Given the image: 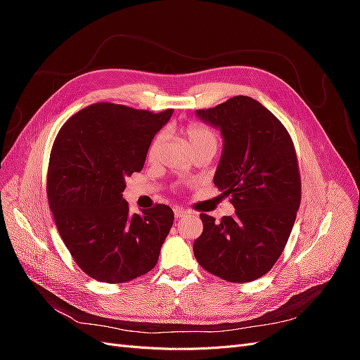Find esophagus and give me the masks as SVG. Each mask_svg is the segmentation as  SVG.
<instances>
[{
    "label": "esophagus",
    "mask_w": 360,
    "mask_h": 360,
    "mask_svg": "<svg viewBox=\"0 0 360 360\" xmlns=\"http://www.w3.org/2000/svg\"><path fill=\"white\" fill-rule=\"evenodd\" d=\"M174 216H176V219H181V217H186L188 216V212L186 210H181L180 207H176V209H174Z\"/></svg>",
    "instance_id": "obj_1"
}]
</instances>
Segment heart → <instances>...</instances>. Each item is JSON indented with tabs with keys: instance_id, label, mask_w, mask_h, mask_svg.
<instances>
[{
	"instance_id": "1",
	"label": "heart",
	"mask_w": 360,
	"mask_h": 360,
	"mask_svg": "<svg viewBox=\"0 0 360 360\" xmlns=\"http://www.w3.org/2000/svg\"><path fill=\"white\" fill-rule=\"evenodd\" d=\"M184 135H186V139H188V143H189L192 151L202 148L205 146H216V135L212 132L210 129H207L202 124L192 123V124L186 126V127H184ZM163 138H165V134L159 132L153 138V141L150 143L148 151H147V156H148L150 160H153L158 156Z\"/></svg>"
}]
</instances>
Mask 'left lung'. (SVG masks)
Segmentation results:
<instances>
[{
  "label": "left lung",
  "instance_id": "8db88e82",
  "mask_svg": "<svg viewBox=\"0 0 360 360\" xmlns=\"http://www.w3.org/2000/svg\"><path fill=\"white\" fill-rule=\"evenodd\" d=\"M195 114L221 130L224 148L213 183L231 198L236 213L219 222L201 213L204 230L193 255L225 281H254L275 266L296 221L302 186L292 141L279 120L248 96Z\"/></svg>",
  "mask_w": 360,
  "mask_h": 360
}]
</instances>
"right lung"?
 Masks as SVG:
<instances>
[{"label":"right lung","instance_id":"add662e5","mask_svg":"<svg viewBox=\"0 0 360 360\" xmlns=\"http://www.w3.org/2000/svg\"><path fill=\"white\" fill-rule=\"evenodd\" d=\"M172 112L94 103L70 117L52 146L51 212L76 264L97 281L127 282L158 263L174 213L165 204L130 213L123 191Z\"/></svg>","mask_w":360,"mask_h":360}]
</instances>
